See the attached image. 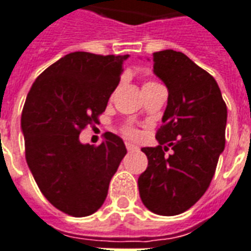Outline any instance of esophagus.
Segmentation results:
<instances>
[{"label": "esophagus", "instance_id": "obj_1", "mask_svg": "<svg viewBox=\"0 0 251 251\" xmlns=\"http://www.w3.org/2000/svg\"><path fill=\"white\" fill-rule=\"evenodd\" d=\"M125 145L127 151H135V150H138V146H135V145L131 144V142H126Z\"/></svg>", "mask_w": 251, "mask_h": 251}]
</instances>
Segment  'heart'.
Masks as SVG:
<instances>
[{"label": "heart", "mask_w": 251, "mask_h": 251, "mask_svg": "<svg viewBox=\"0 0 251 251\" xmlns=\"http://www.w3.org/2000/svg\"><path fill=\"white\" fill-rule=\"evenodd\" d=\"M151 83H155L153 82V81H148V82L144 83V86H146V85H151ZM124 133L127 135H134L135 134V130L131 127V126H126L125 129H124Z\"/></svg>", "instance_id": "1"}]
</instances>
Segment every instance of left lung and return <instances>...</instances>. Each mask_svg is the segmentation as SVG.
Listing matches in <instances>:
<instances>
[{"label": "left lung", "instance_id": "8db88e82", "mask_svg": "<svg viewBox=\"0 0 251 251\" xmlns=\"http://www.w3.org/2000/svg\"><path fill=\"white\" fill-rule=\"evenodd\" d=\"M153 69L168 88V106L155 134L158 146L142 149L148 168L138 189L150 211L177 215L210 185L225 149L227 109L213 75L181 51L153 53Z\"/></svg>", "mask_w": 251, "mask_h": 251}]
</instances>
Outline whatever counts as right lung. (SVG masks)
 <instances>
[{
	"mask_svg": "<svg viewBox=\"0 0 251 251\" xmlns=\"http://www.w3.org/2000/svg\"><path fill=\"white\" fill-rule=\"evenodd\" d=\"M125 55L74 51L44 70L22 109L25 157L41 193L58 210L86 217L105 202L126 148L106 131L101 145H83L79 133L100 124L121 79Z\"/></svg>",
	"mask_w": 251,
	"mask_h": 251,
	"instance_id": "1",
	"label": "right lung"
}]
</instances>
